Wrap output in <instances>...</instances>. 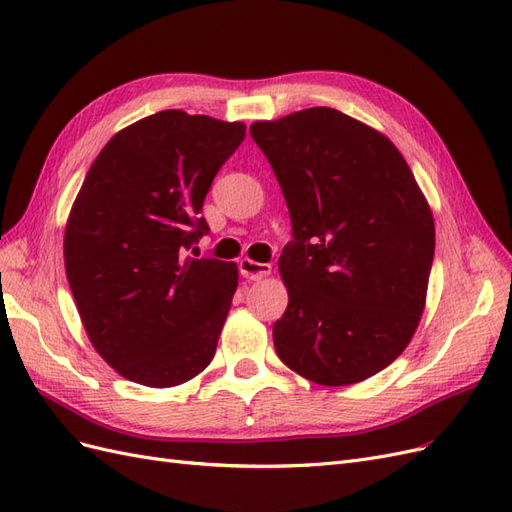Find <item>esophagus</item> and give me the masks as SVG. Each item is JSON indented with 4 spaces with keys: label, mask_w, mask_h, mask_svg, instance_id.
Here are the masks:
<instances>
[{
    "label": "esophagus",
    "mask_w": 512,
    "mask_h": 512,
    "mask_svg": "<svg viewBox=\"0 0 512 512\" xmlns=\"http://www.w3.org/2000/svg\"><path fill=\"white\" fill-rule=\"evenodd\" d=\"M239 269H241V275L247 277V280H262V277H267L271 273V265H265V262H256V260H250V258H243L239 262Z\"/></svg>",
    "instance_id": "obj_1"
}]
</instances>
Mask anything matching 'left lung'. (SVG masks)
<instances>
[{"label":"left lung","instance_id":"8db88e82","mask_svg":"<svg viewBox=\"0 0 512 512\" xmlns=\"http://www.w3.org/2000/svg\"><path fill=\"white\" fill-rule=\"evenodd\" d=\"M290 211L277 260L288 307L282 363L322 386L371 378L421 322L436 228L410 166L382 132L329 106L254 121Z\"/></svg>","mask_w":512,"mask_h":512}]
</instances>
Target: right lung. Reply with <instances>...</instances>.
<instances>
[{
	"label": "right lung",
	"instance_id": "right-lung-1",
	"mask_svg": "<svg viewBox=\"0 0 512 512\" xmlns=\"http://www.w3.org/2000/svg\"><path fill=\"white\" fill-rule=\"evenodd\" d=\"M245 123L160 111L119 130L76 194L64 235L72 297L96 352L151 389L192 380L215 354L235 262L185 256Z\"/></svg>",
	"mask_w": 512,
	"mask_h": 512
}]
</instances>
